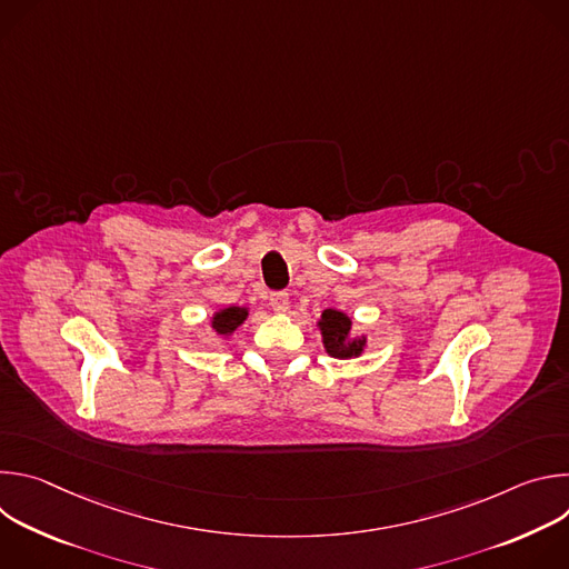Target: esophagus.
Listing matches in <instances>:
<instances>
[{"label": "esophagus", "instance_id": "1", "mask_svg": "<svg viewBox=\"0 0 569 569\" xmlns=\"http://www.w3.org/2000/svg\"><path fill=\"white\" fill-rule=\"evenodd\" d=\"M270 306H272V310H277V312H286L288 310V306H290V297H288V292H272L270 295Z\"/></svg>", "mask_w": 569, "mask_h": 569}]
</instances>
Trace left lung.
<instances>
[{
  "label": "left lung",
  "instance_id": "8db88e82",
  "mask_svg": "<svg viewBox=\"0 0 569 569\" xmlns=\"http://www.w3.org/2000/svg\"><path fill=\"white\" fill-rule=\"evenodd\" d=\"M319 329L323 338V347L336 358H353L362 351L365 340H353L349 342V331H351V319L345 312L338 310H323L319 319Z\"/></svg>",
  "mask_w": 569,
  "mask_h": 569
}]
</instances>
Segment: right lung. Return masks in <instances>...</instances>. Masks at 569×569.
<instances>
[{
    "label": "right lung",
    "instance_id": "add662e5",
    "mask_svg": "<svg viewBox=\"0 0 569 569\" xmlns=\"http://www.w3.org/2000/svg\"><path fill=\"white\" fill-rule=\"evenodd\" d=\"M246 317H248L246 308H238V306L222 308L220 312L213 315V329L220 336H229V333H233L238 323H242V319H246Z\"/></svg>",
    "mask_w": 569,
    "mask_h": 569
}]
</instances>
